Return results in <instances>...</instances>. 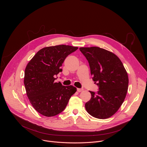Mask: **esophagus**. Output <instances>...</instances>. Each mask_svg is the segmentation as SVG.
I'll list each match as a JSON object with an SVG mask.
<instances>
[{"mask_svg": "<svg viewBox=\"0 0 147 147\" xmlns=\"http://www.w3.org/2000/svg\"><path fill=\"white\" fill-rule=\"evenodd\" d=\"M83 90H84V89H83V88H77V91H78V92H82Z\"/></svg>", "mask_w": 147, "mask_h": 147, "instance_id": "obj_1", "label": "esophagus"}]
</instances>
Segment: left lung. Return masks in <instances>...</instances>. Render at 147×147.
<instances>
[{
    "label": "left lung",
    "instance_id": "left-lung-1",
    "mask_svg": "<svg viewBox=\"0 0 147 147\" xmlns=\"http://www.w3.org/2000/svg\"><path fill=\"white\" fill-rule=\"evenodd\" d=\"M80 51L88 61L92 80L99 86L85 107L92 116L107 119L120 108L126 96L129 77L122 62L113 53L97 47H82Z\"/></svg>",
    "mask_w": 147,
    "mask_h": 147
}]
</instances>
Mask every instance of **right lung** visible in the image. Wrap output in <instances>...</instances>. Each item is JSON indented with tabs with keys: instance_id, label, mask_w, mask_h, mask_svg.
<instances>
[{
	"instance_id": "add662e5",
	"label": "right lung",
	"mask_w": 147,
	"mask_h": 147,
	"mask_svg": "<svg viewBox=\"0 0 147 147\" xmlns=\"http://www.w3.org/2000/svg\"><path fill=\"white\" fill-rule=\"evenodd\" d=\"M77 49L65 45L45 47L28 62L24 84L30 103L40 114L51 117L61 113L76 92L74 86H64L54 81L55 76L62 71L60 67L66 57Z\"/></svg>"
}]
</instances>
